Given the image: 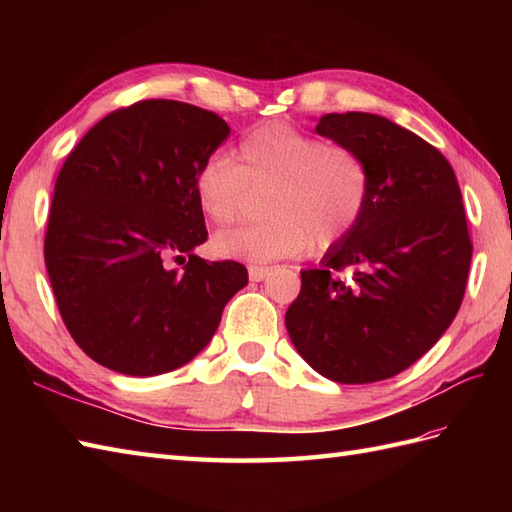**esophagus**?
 <instances>
[{
  "label": "esophagus",
  "instance_id": "1",
  "mask_svg": "<svg viewBox=\"0 0 512 512\" xmlns=\"http://www.w3.org/2000/svg\"><path fill=\"white\" fill-rule=\"evenodd\" d=\"M270 270H273V268L253 264V266H248V277H250V281H264L270 275Z\"/></svg>",
  "mask_w": 512,
  "mask_h": 512
}]
</instances>
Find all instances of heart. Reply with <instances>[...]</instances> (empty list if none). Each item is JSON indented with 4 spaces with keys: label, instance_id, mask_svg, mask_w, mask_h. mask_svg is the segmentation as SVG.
I'll list each match as a JSON object with an SVG mask.
<instances>
[{
    "label": "heart",
    "instance_id": "1",
    "mask_svg": "<svg viewBox=\"0 0 512 512\" xmlns=\"http://www.w3.org/2000/svg\"><path fill=\"white\" fill-rule=\"evenodd\" d=\"M248 191H266V220L217 235L213 250L220 257L273 262L308 246L328 250L341 244L365 215L372 176L352 147L273 123L237 145L235 165L211 156L193 176L195 200L215 226H231L244 215Z\"/></svg>",
    "mask_w": 512,
    "mask_h": 512
}]
</instances>
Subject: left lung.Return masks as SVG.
I'll return each mask as SVG.
<instances>
[{
  "mask_svg": "<svg viewBox=\"0 0 512 512\" xmlns=\"http://www.w3.org/2000/svg\"><path fill=\"white\" fill-rule=\"evenodd\" d=\"M317 134L352 147L372 176L365 215L319 268L301 273L286 312L297 352L334 383L400 374L458 314L473 244L453 167L385 116L325 114ZM352 267V280L335 275Z\"/></svg>",
  "mask_w": 512,
  "mask_h": 512,
  "instance_id": "obj_1",
  "label": "left lung"
}]
</instances>
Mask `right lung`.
<instances>
[{"label": "right lung", "instance_id": "obj_1", "mask_svg": "<svg viewBox=\"0 0 512 512\" xmlns=\"http://www.w3.org/2000/svg\"><path fill=\"white\" fill-rule=\"evenodd\" d=\"M228 134L215 112L149 99L101 118L63 162L43 257L65 328L92 361L127 376L178 369L248 284L239 262L193 255L209 237L193 176Z\"/></svg>", "mask_w": 512, "mask_h": 512}]
</instances>
